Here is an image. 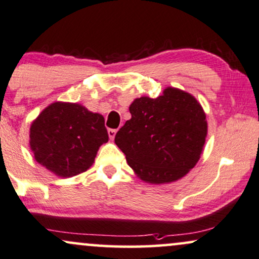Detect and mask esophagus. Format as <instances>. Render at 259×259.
Here are the masks:
<instances>
[{"instance_id": "1", "label": "esophagus", "mask_w": 259, "mask_h": 259, "mask_svg": "<svg viewBox=\"0 0 259 259\" xmlns=\"http://www.w3.org/2000/svg\"><path fill=\"white\" fill-rule=\"evenodd\" d=\"M116 134H117V130L116 129H108V138H110L111 140L114 139Z\"/></svg>"}]
</instances>
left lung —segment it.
<instances>
[{
    "mask_svg": "<svg viewBox=\"0 0 259 259\" xmlns=\"http://www.w3.org/2000/svg\"><path fill=\"white\" fill-rule=\"evenodd\" d=\"M114 142L143 182L165 185L182 179L200 159L207 135L206 114L192 94L172 87L157 99L141 96Z\"/></svg>",
    "mask_w": 259,
    "mask_h": 259,
    "instance_id": "8db88e82",
    "label": "left lung"
}]
</instances>
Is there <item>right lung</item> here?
<instances>
[{"label": "right lung", "mask_w": 259, "mask_h": 259, "mask_svg": "<svg viewBox=\"0 0 259 259\" xmlns=\"http://www.w3.org/2000/svg\"><path fill=\"white\" fill-rule=\"evenodd\" d=\"M107 141L104 117L73 102H53L30 126L35 160L64 179L88 170Z\"/></svg>", "instance_id": "right-lung-1"}]
</instances>
